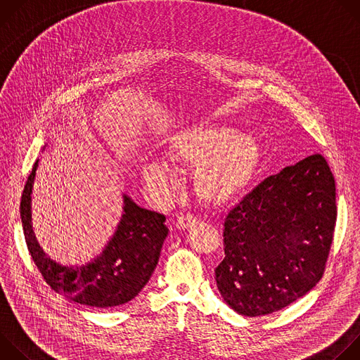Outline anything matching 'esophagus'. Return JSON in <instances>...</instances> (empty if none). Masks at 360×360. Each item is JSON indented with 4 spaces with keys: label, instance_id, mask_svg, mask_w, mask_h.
Masks as SVG:
<instances>
[{
    "label": "esophagus",
    "instance_id": "34e87169",
    "mask_svg": "<svg viewBox=\"0 0 360 360\" xmlns=\"http://www.w3.org/2000/svg\"><path fill=\"white\" fill-rule=\"evenodd\" d=\"M198 224V219L195 217H192L191 214H185V215H181L178 217V221H176V228L178 229H188L193 225Z\"/></svg>",
    "mask_w": 360,
    "mask_h": 360
}]
</instances>
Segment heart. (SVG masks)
I'll return each instance as SVG.
<instances>
[{
  "instance_id": "1",
  "label": "heart",
  "mask_w": 360,
  "mask_h": 360,
  "mask_svg": "<svg viewBox=\"0 0 360 360\" xmlns=\"http://www.w3.org/2000/svg\"><path fill=\"white\" fill-rule=\"evenodd\" d=\"M167 155L176 164L196 168L193 191L200 202L222 207L253 184L262 164V143L253 131H236L219 122H200L174 132ZM145 182L160 196L174 184L171 165L160 158L143 162Z\"/></svg>"
}]
</instances>
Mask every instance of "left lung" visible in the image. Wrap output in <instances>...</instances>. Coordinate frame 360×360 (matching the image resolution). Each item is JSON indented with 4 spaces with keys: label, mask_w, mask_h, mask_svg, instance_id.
<instances>
[{
    "label": "left lung",
    "mask_w": 360,
    "mask_h": 360,
    "mask_svg": "<svg viewBox=\"0 0 360 360\" xmlns=\"http://www.w3.org/2000/svg\"><path fill=\"white\" fill-rule=\"evenodd\" d=\"M335 222V178L319 153L265 178L224 218V300L262 316L306 295L323 275Z\"/></svg>",
    "instance_id": "1"
}]
</instances>
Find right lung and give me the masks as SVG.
I'll list each match as a JSON object with an SVG mask.
<instances>
[{"label": "right lung", "instance_id": "add662e5", "mask_svg": "<svg viewBox=\"0 0 360 360\" xmlns=\"http://www.w3.org/2000/svg\"><path fill=\"white\" fill-rule=\"evenodd\" d=\"M38 162L25 184L20 214L31 258L45 282L67 299L98 309L128 303L145 288L158 265L169 232L167 218L141 208L124 192L121 221L102 253L82 265H63L44 252L32 229L31 195Z\"/></svg>", "mask_w": 360, "mask_h": 360}]
</instances>
